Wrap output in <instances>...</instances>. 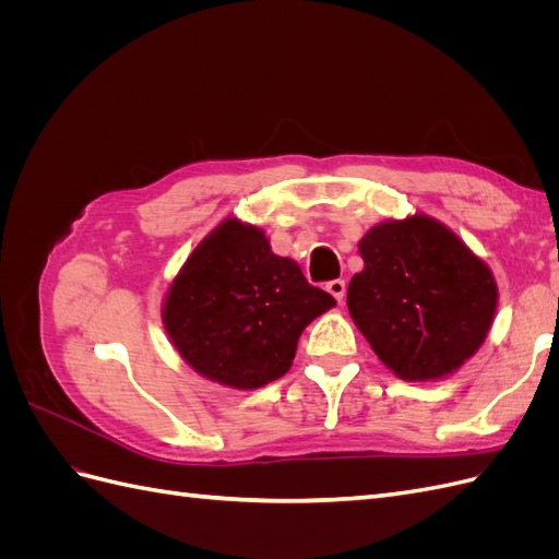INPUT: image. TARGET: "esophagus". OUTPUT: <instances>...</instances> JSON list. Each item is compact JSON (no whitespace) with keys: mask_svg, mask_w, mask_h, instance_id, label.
I'll list each match as a JSON object with an SVG mask.
<instances>
[{"mask_svg":"<svg viewBox=\"0 0 559 559\" xmlns=\"http://www.w3.org/2000/svg\"><path fill=\"white\" fill-rule=\"evenodd\" d=\"M326 292L341 302L343 298H345V282L343 280H331V282H326Z\"/></svg>","mask_w":559,"mask_h":559,"instance_id":"34e87169","label":"esophagus"}]
</instances>
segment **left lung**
Wrapping results in <instances>:
<instances>
[{
  "label": "left lung",
  "instance_id": "8db88e82",
  "mask_svg": "<svg viewBox=\"0 0 559 559\" xmlns=\"http://www.w3.org/2000/svg\"><path fill=\"white\" fill-rule=\"evenodd\" d=\"M359 253L347 308L386 368L436 380L476 354L492 326L497 284L452 230L415 214L368 230Z\"/></svg>",
  "mask_w": 559,
  "mask_h": 559
}]
</instances>
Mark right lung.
I'll return each instance as SVG.
<instances>
[{"instance_id":"add662e5","label":"right lung","mask_w":559,"mask_h":559,"mask_svg":"<svg viewBox=\"0 0 559 559\" xmlns=\"http://www.w3.org/2000/svg\"><path fill=\"white\" fill-rule=\"evenodd\" d=\"M333 306L292 259L270 251L259 228L228 218L181 267L163 321L200 376L257 389L289 370L302 329Z\"/></svg>"}]
</instances>
